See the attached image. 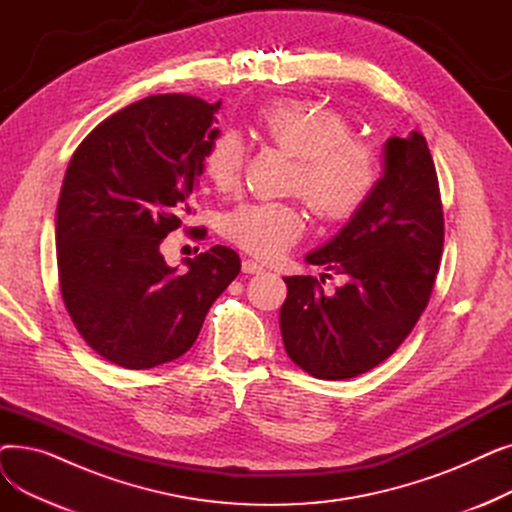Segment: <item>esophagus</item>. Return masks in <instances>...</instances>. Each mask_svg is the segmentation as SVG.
Wrapping results in <instances>:
<instances>
[{
  "label": "esophagus",
  "mask_w": 512,
  "mask_h": 512,
  "mask_svg": "<svg viewBox=\"0 0 512 512\" xmlns=\"http://www.w3.org/2000/svg\"><path fill=\"white\" fill-rule=\"evenodd\" d=\"M242 272H245V274H263L265 265L255 261V259H245V261H242Z\"/></svg>",
  "instance_id": "34e87169"
}]
</instances>
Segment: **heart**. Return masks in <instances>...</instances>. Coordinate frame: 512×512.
Listing matches in <instances>:
<instances>
[{"label":"heart","instance_id":"obj_1","mask_svg":"<svg viewBox=\"0 0 512 512\" xmlns=\"http://www.w3.org/2000/svg\"><path fill=\"white\" fill-rule=\"evenodd\" d=\"M255 126L276 147L297 157L292 191L305 197L317 218L344 222L367 203L380 182V153L375 145L353 134V122L336 107L278 99L261 105ZM245 168V145L238 134L224 130L211 139L203 170L222 193L238 186ZM222 234L236 247L261 259L288 251L305 230L299 207L280 201H247L230 209Z\"/></svg>","mask_w":512,"mask_h":512}]
</instances>
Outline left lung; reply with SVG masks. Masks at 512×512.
<instances>
[{
	"instance_id": "8db88e82",
	"label": "left lung",
	"mask_w": 512,
	"mask_h": 512,
	"mask_svg": "<svg viewBox=\"0 0 512 512\" xmlns=\"http://www.w3.org/2000/svg\"><path fill=\"white\" fill-rule=\"evenodd\" d=\"M384 176L326 247L305 259L346 278H284L280 330L288 357L319 380H348L386 361L432 297L444 247V211L432 153L419 132L392 137ZM330 278V274H326Z\"/></svg>"
}]
</instances>
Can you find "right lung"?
I'll return each instance as SVG.
<instances>
[{
	"instance_id": "1",
	"label": "right lung",
	"mask_w": 512,
	"mask_h": 512,
	"mask_svg": "<svg viewBox=\"0 0 512 512\" xmlns=\"http://www.w3.org/2000/svg\"><path fill=\"white\" fill-rule=\"evenodd\" d=\"M220 103L145 97L97 124L68 164L56 215L60 292L78 334L124 369L182 357L240 272L238 253L222 245L186 259L184 274L159 251L193 213ZM188 234L203 240L207 230Z\"/></svg>"
}]
</instances>
